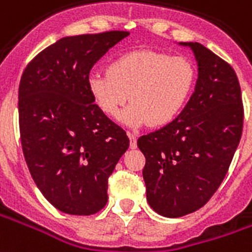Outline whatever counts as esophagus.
Segmentation results:
<instances>
[{
  "instance_id": "1",
  "label": "esophagus",
  "mask_w": 252,
  "mask_h": 252,
  "mask_svg": "<svg viewBox=\"0 0 252 252\" xmlns=\"http://www.w3.org/2000/svg\"><path fill=\"white\" fill-rule=\"evenodd\" d=\"M128 138H129V146H131V149H136V146H138V143H136V140H138V135L136 133H132V132H128Z\"/></svg>"
}]
</instances>
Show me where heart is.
I'll return each mask as SVG.
<instances>
[{
  "label": "heart",
  "instance_id": "b5f03b06",
  "mask_svg": "<svg viewBox=\"0 0 252 252\" xmlns=\"http://www.w3.org/2000/svg\"><path fill=\"white\" fill-rule=\"evenodd\" d=\"M196 66L186 56L154 50H139L113 60L108 72H91L90 94L103 113L117 119L128 106L126 126H165L180 114L192 95Z\"/></svg>",
  "mask_w": 252,
  "mask_h": 252
}]
</instances>
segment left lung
I'll use <instances>...</instances> for the list:
<instances>
[{"instance_id":"left-lung-1","label":"left lung","mask_w":252,"mask_h":252,"mask_svg":"<svg viewBox=\"0 0 252 252\" xmlns=\"http://www.w3.org/2000/svg\"><path fill=\"white\" fill-rule=\"evenodd\" d=\"M181 45L192 49L199 66L192 96L172 123L138 139L149 205L169 218L210 200L229 169L244 120L233 68L200 43Z\"/></svg>"}]
</instances>
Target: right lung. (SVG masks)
I'll return each mask as SVG.
<instances>
[{"instance_id":"obj_1","label":"right lung","mask_w":252,"mask_h":252,"mask_svg":"<svg viewBox=\"0 0 252 252\" xmlns=\"http://www.w3.org/2000/svg\"><path fill=\"white\" fill-rule=\"evenodd\" d=\"M126 31L66 36L38 53L19 86V128L30 173L60 212L91 216L108 202L126 132L90 94V71Z\"/></svg>"}]
</instances>
